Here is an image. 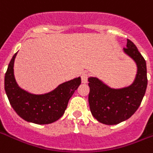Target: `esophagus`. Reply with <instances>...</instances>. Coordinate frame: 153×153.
I'll return each instance as SVG.
<instances>
[{"label": "esophagus", "mask_w": 153, "mask_h": 153, "mask_svg": "<svg viewBox=\"0 0 153 153\" xmlns=\"http://www.w3.org/2000/svg\"><path fill=\"white\" fill-rule=\"evenodd\" d=\"M81 82L82 84H87V82H88V75L86 74H83L81 75Z\"/></svg>", "instance_id": "34e87169"}]
</instances>
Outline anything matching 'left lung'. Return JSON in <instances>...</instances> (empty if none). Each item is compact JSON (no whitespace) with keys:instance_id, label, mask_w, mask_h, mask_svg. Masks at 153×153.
Here are the masks:
<instances>
[{"instance_id":"left-lung-1","label":"left lung","mask_w":153,"mask_h":153,"mask_svg":"<svg viewBox=\"0 0 153 153\" xmlns=\"http://www.w3.org/2000/svg\"><path fill=\"white\" fill-rule=\"evenodd\" d=\"M123 52L137 65V74L132 84L113 88L96 76L88 77L91 112L97 120L104 124H118L129 119L137 111L146 94L148 84L146 60L135 45L128 39Z\"/></svg>"}]
</instances>
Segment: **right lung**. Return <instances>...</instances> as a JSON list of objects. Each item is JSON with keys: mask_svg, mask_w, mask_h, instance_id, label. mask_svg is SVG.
Wrapping results in <instances>:
<instances>
[{"mask_svg": "<svg viewBox=\"0 0 153 153\" xmlns=\"http://www.w3.org/2000/svg\"><path fill=\"white\" fill-rule=\"evenodd\" d=\"M16 52L7 66L4 76V90L13 109L24 120L36 124H48L62 117L68 102L78 88L81 79L74 78L59 84L45 94H36L19 86L14 74Z\"/></svg>", "mask_w": 153, "mask_h": 153, "instance_id": "right-lung-1", "label": "right lung"}]
</instances>
